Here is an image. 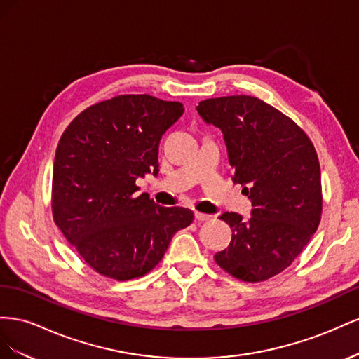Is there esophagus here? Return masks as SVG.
Listing matches in <instances>:
<instances>
[{
	"label": "esophagus",
	"instance_id": "obj_1",
	"mask_svg": "<svg viewBox=\"0 0 359 359\" xmlns=\"http://www.w3.org/2000/svg\"><path fill=\"white\" fill-rule=\"evenodd\" d=\"M213 217L212 215H206V213H201V212H196V219L197 221H210Z\"/></svg>",
	"mask_w": 359,
	"mask_h": 359
}]
</instances>
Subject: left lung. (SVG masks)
Wrapping results in <instances>:
<instances>
[{
	"label": "left lung",
	"mask_w": 359,
	"mask_h": 359,
	"mask_svg": "<svg viewBox=\"0 0 359 359\" xmlns=\"http://www.w3.org/2000/svg\"><path fill=\"white\" fill-rule=\"evenodd\" d=\"M201 118L222 130L233 182L252 203L251 218L225 212L231 242L215 262L234 278L259 283L283 272L319 227L322 180L316 149L283 112L252 96L201 100Z\"/></svg>",
	"instance_id": "1"
}]
</instances>
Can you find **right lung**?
<instances>
[{"label":"right lung","mask_w":359,"mask_h":359,"mask_svg":"<svg viewBox=\"0 0 359 359\" xmlns=\"http://www.w3.org/2000/svg\"><path fill=\"white\" fill-rule=\"evenodd\" d=\"M180 102L123 95L99 102L61 135L53 172L57 227L100 275L126 281L162 260L194 213L162 208L135 182L158 176L161 137L183 114Z\"/></svg>","instance_id":"add662e5"}]
</instances>
